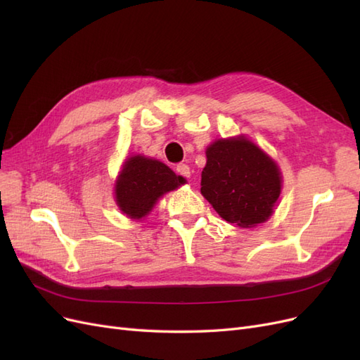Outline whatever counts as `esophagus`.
I'll use <instances>...</instances> for the list:
<instances>
[{
	"instance_id": "1",
	"label": "esophagus",
	"mask_w": 360,
	"mask_h": 360,
	"mask_svg": "<svg viewBox=\"0 0 360 360\" xmlns=\"http://www.w3.org/2000/svg\"><path fill=\"white\" fill-rule=\"evenodd\" d=\"M176 171H177V174H180L181 177L191 176V168L186 165V163H179V165L176 167Z\"/></svg>"
}]
</instances>
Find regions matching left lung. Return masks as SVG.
<instances>
[{
	"label": "left lung",
	"mask_w": 360,
	"mask_h": 360,
	"mask_svg": "<svg viewBox=\"0 0 360 360\" xmlns=\"http://www.w3.org/2000/svg\"><path fill=\"white\" fill-rule=\"evenodd\" d=\"M205 155L201 193L219 216L243 228L267 221L281 193L276 163L246 138L214 141Z\"/></svg>",
	"instance_id": "left-lung-1"
}]
</instances>
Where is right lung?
<instances>
[{
	"label": "right lung",
	"instance_id": "1",
	"mask_svg": "<svg viewBox=\"0 0 360 360\" xmlns=\"http://www.w3.org/2000/svg\"><path fill=\"white\" fill-rule=\"evenodd\" d=\"M184 183L165 163L144 156H134L124 162L115 184V198L120 210L134 219L146 216L165 192Z\"/></svg>",
	"mask_w": 360,
	"mask_h": 360
}]
</instances>
